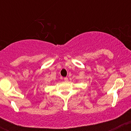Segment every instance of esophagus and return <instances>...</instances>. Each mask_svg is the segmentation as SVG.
Instances as JSON below:
<instances>
[{
    "label": "esophagus",
    "mask_w": 131,
    "mask_h": 131,
    "mask_svg": "<svg viewBox=\"0 0 131 131\" xmlns=\"http://www.w3.org/2000/svg\"><path fill=\"white\" fill-rule=\"evenodd\" d=\"M64 81H66V82H67L68 81V78H64Z\"/></svg>",
    "instance_id": "obj_1"
}]
</instances>
